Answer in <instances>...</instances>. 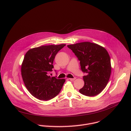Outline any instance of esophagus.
Here are the masks:
<instances>
[{
    "instance_id": "34e87169",
    "label": "esophagus",
    "mask_w": 131,
    "mask_h": 131,
    "mask_svg": "<svg viewBox=\"0 0 131 131\" xmlns=\"http://www.w3.org/2000/svg\"><path fill=\"white\" fill-rule=\"evenodd\" d=\"M76 79V78L74 77V78H69V80H71V81H73V80H75Z\"/></svg>"
}]
</instances>
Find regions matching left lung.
Segmentation results:
<instances>
[{
  "instance_id": "1",
  "label": "left lung",
  "mask_w": 131,
  "mask_h": 131,
  "mask_svg": "<svg viewBox=\"0 0 131 131\" xmlns=\"http://www.w3.org/2000/svg\"><path fill=\"white\" fill-rule=\"evenodd\" d=\"M80 61L84 85L79 90L88 96L98 95L105 89L109 80L111 67L107 50L94 43L83 42L67 46Z\"/></svg>"
}]
</instances>
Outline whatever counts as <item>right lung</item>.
I'll list each match as a JSON object with an SVG mask.
<instances>
[{"label": "right lung", "mask_w": 131, "mask_h": 131, "mask_svg": "<svg viewBox=\"0 0 131 131\" xmlns=\"http://www.w3.org/2000/svg\"><path fill=\"white\" fill-rule=\"evenodd\" d=\"M66 45L43 46L26 53L21 66L23 80L30 94L40 100L48 101L60 92L64 79L50 77L56 54Z\"/></svg>", "instance_id": "add662e5"}]
</instances>
